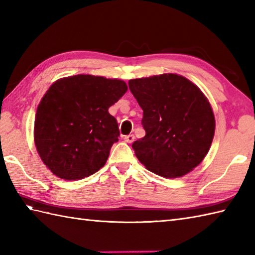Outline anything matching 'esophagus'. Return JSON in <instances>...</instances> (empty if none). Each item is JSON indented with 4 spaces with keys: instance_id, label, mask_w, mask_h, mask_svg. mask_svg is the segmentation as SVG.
Instances as JSON below:
<instances>
[{
    "instance_id": "1",
    "label": "esophagus",
    "mask_w": 255,
    "mask_h": 255,
    "mask_svg": "<svg viewBox=\"0 0 255 255\" xmlns=\"http://www.w3.org/2000/svg\"><path fill=\"white\" fill-rule=\"evenodd\" d=\"M134 139H135V136H134V135H133V134H129V135H127V136H126V137H124V140H126V142H127V143H129V144H131V143H133V142H134Z\"/></svg>"
}]
</instances>
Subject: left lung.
<instances>
[{
    "mask_svg": "<svg viewBox=\"0 0 255 255\" xmlns=\"http://www.w3.org/2000/svg\"><path fill=\"white\" fill-rule=\"evenodd\" d=\"M128 87L143 109L146 132L132 144L137 159L149 171L170 179L199 166L215 133L213 109L201 89L171 73L131 80Z\"/></svg>",
    "mask_w": 255,
    "mask_h": 255,
    "instance_id": "obj_1",
    "label": "left lung"
}]
</instances>
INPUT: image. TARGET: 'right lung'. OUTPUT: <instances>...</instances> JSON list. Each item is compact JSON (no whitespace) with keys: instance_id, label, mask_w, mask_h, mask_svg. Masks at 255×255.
Returning <instances> with one entry per match:
<instances>
[{"instance_id":"1","label":"right lung","mask_w":255,"mask_h":255,"mask_svg":"<svg viewBox=\"0 0 255 255\" xmlns=\"http://www.w3.org/2000/svg\"><path fill=\"white\" fill-rule=\"evenodd\" d=\"M127 90L121 80L85 74L51 85L35 118V145L51 172L81 180L105 166L120 136L108 109Z\"/></svg>"}]
</instances>
